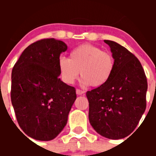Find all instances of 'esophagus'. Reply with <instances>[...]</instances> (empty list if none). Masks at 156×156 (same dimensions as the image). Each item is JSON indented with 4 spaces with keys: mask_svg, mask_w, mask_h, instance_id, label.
<instances>
[{
    "mask_svg": "<svg viewBox=\"0 0 156 156\" xmlns=\"http://www.w3.org/2000/svg\"><path fill=\"white\" fill-rule=\"evenodd\" d=\"M76 94L78 95H82V94H84V90H81L80 89H76Z\"/></svg>",
    "mask_w": 156,
    "mask_h": 156,
    "instance_id": "esophagus-1",
    "label": "esophagus"
}]
</instances>
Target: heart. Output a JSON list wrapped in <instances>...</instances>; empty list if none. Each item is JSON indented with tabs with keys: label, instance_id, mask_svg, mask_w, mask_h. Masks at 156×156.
Wrapping results in <instances>:
<instances>
[{
	"label": "heart",
	"instance_id": "b5f03b06",
	"mask_svg": "<svg viewBox=\"0 0 156 156\" xmlns=\"http://www.w3.org/2000/svg\"><path fill=\"white\" fill-rule=\"evenodd\" d=\"M114 69L112 53L90 44L77 47L71 51L69 59L62 57L59 60L61 78L68 84H73L81 74L83 85L102 87L109 81Z\"/></svg>",
	"mask_w": 156,
	"mask_h": 156
}]
</instances>
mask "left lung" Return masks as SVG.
I'll use <instances>...</instances> for the list:
<instances>
[{
    "mask_svg": "<svg viewBox=\"0 0 156 156\" xmlns=\"http://www.w3.org/2000/svg\"><path fill=\"white\" fill-rule=\"evenodd\" d=\"M104 42L111 48L115 69L105 85L86 93L89 121L99 134L119 140L134 130L145 112L147 79L133 53L112 41Z\"/></svg>",
    "mask_w": 156,
    "mask_h": 156,
    "instance_id": "8db88e82",
    "label": "left lung"
}]
</instances>
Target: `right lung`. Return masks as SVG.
<instances>
[{
    "label": "right lung",
    "instance_id": "add662e5",
    "mask_svg": "<svg viewBox=\"0 0 156 156\" xmlns=\"http://www.w3.org/2000/svg\"><path fill=\"white\" fill-rule=\"evenodd\" d=\"M66 50L62 41H37L12 68L11 102L19 125L33 139H54L66 125L76 100L75 88L59 78V56Z\"/></svg>",
    "mask_w": 156,
    "mask_h": 156
}]
</instances>
